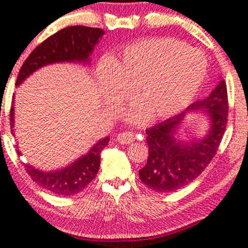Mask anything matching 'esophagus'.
Listing matches in <instances>:
<instances>
[{"label": "esophagus", "mask_w": 248, "mask_h": 248, "mask_svg": "<svg viewBox=\"0 0 248 248\" xmlns=\"http://www.w3.org/2000/svg\"><path fill=\"white\" fill-rule=\"evenodd\" d=\"M117 141L121 142V144H131L134 141L135 137L132 132H121L116 135Z\"/></svg>", "instance_id": "obj_1"}]
</instances>
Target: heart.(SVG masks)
Returning a JSON list of instances; mask_svg holds the SVG:
<instances>
[{"label": "heart", "mask_w": 248, "mask_h": 248, "mask_svg": "<svg viewBox=\"0 0 248 248\" xmlns=\"http://www.w3.org/2000/svg\"><path fill=\"white\" fill-rule=\"evenodd\" d=\"M106 65L98 80L109 106L119 108L127 95H134L151 119H165L186 108L208 70L202 52L173 38L135 43Z\"/></svg>", "instance_id": "b5f03b06"}]
</instances>
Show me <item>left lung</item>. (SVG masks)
Listing matches in <instances>:
<instances>
[{
  "mask_svg": "<svg viewBox=\"0 0 248 248\" xmlns=\"http://www.w3.org/2000/svg\"><path fill=\"white\" fill-rule=\"evenodd\" d=\"M228 108L227 85L221 80L207 98L196 101L183 113L146 129L148 159L139 170L142 183L155 192H172L197 178L217 152L227 127ZM194 110H203L212 120L208 135L192 143L174 140L176 126L186 111Z\"/></svg>",
  "mask_w": 248,
  "mask_h": 248,
  "instance_id": "obj_1",
  "label": "left lung"
}]
</instances>
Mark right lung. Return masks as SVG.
I'll return each mask as SVG.
<instances>
[{"instance_id": "obj_1", "label": "right lung", "mask_w": 248, "mask_h": 248, "mask_svg": "<svg viewBox=\"0 0 248 248\" xmlns=\"http://www.w3.org/2000/svg\"><path fill=\"white\" fill-rule=\"evenodd\" d=\"M101 28L87 26H70L48 36L33 49L26 58L17 75L16 85L22 83L35 70L41 66L62 62H88L93 46L103 35ZM10 127H14V102L9 111ZM109 138L100 140L93 148L75 161L59 171L44 172L26 165V172L38 186L58 196H74L85 189L97 174L101 163V151L108 145ZM20 155V151H17Z\"/></svg>"}]
</instances>
